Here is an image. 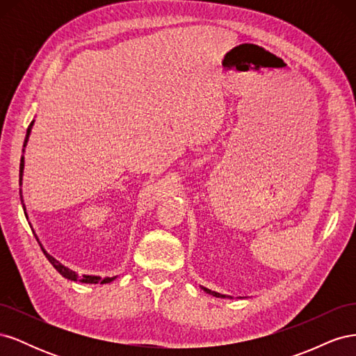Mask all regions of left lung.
<instances>
[{
  "label": "left lung",
  "instance_id": "obj_1",
  "mask_svg": "<svg viewBox=\"0 0 356 356\" xmlns=\"http://www.w3.org/2000/svg\"><path fill=\"white\" fill-rule=\"evenodd\" d=\"M204 293L209 294V296H213V297H218V298H233L232 296H225V294H220V293H215V291H211L208 288H202Z\"/></svg>",
  "mask_w": 356,
  "mask_h": 356
}]
</instances>
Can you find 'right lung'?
Wrapping results in <instances>:
<instances>
[{"instance_id": "add662e5", "label": "right lung", "mask_w": 356, "mask_h": 356, "mask_svg": "<svg viewBox=\"0 0 356 356\" xmlns=\"http://www.w3.org/2000/svg\"><path fill=\"white\" fill-rule=\"evenodd\" d=\"M34 122H35V120H32V122H31V124H29V127H28V131H26L25 144H24V153H25V147H26V144H28V141H29V135H31V131H32V126H34ZM24 169H25V157L22 156V159H20V170H19V184H20L19 195H20V202H22V207H24V211H25V217H26V220H28L26 207H25V203H24V195H22V177H24ZM29 225H31V222H29ZM31 229H32V225H31ZM32 233H34L35 239L38 241V243H40V246H41L42 252H44V255L47 257V260L51 263V266L55 267L56 270H58L63 277L70 279V281H74V282H77V281H79V282H81V284H110V282H113V281H114V279H117V276H111V277H110V276L101 277V276H98V275H79L77 272L72 270V268H70L68 266L62 264L59 260H56L55 257L50 255V254L44 250V246L41 245V242H40V239H38V236L35 234L34 229H32Z\"/></svg>"}]
</instances>
